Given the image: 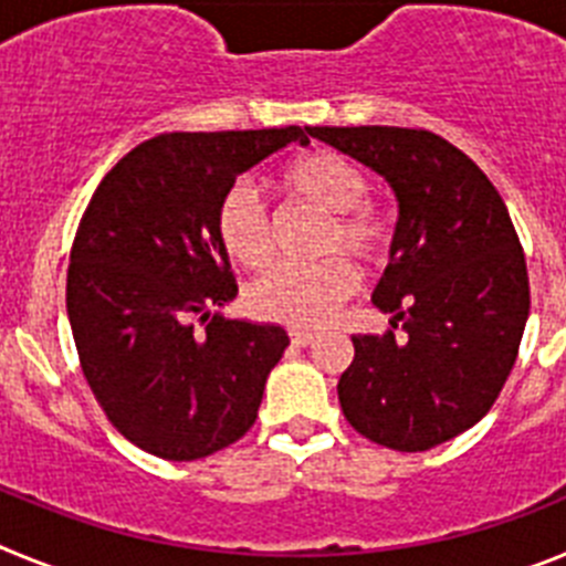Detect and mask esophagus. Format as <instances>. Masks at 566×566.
Wrapping results in <instances>:
<instances>
[{
	"label": "esophagus",
	"instance_id": "1",
	"mask_svg": "<svg viewBox=\"0 0 566 566\" xmlns=\"http://www.w3.org/2000/svg\"><path fill=\"white\" fill-rule=\"evenodd\" d=\"M289 337H292V343L300 345V348H306V345L314 343V332H306V328H292Z\"/></svg>",
	"mask_w": 566,
	"mask_h": 566
}]
</instances>
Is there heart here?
<instances>
[{"instance_id": "heart-1", "label": "heart", "mask_w": 566, "mask_h": 566, "mask_svg": "<svg viewBox=\"0 0 566 566\" xmlns=\"http://www.w3.org/2000/svg\"><path fill=\"white\" fill-rule=\"evenodd\" d=\"M280 187L292 198L332 214L323 252H348L363 266H382L394 249V218L368 198V172L348 155L312 149L280 169ZM214 229L223 249L247 269L269 266L274 258V227L266 207L249 184H234L214 209ZM359 286L348 258L319 263H280L249 289V308L258 317L286 326H319Z\"/></svg>"}]
</instances>
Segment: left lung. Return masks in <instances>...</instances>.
<instances>
[{
	"label": "left lung",
	"mask_w": 566,
	"mask_h": 566,
	"mask_svg": "<svg viewBox=\"0 0 566 566\" xmlns=\"http://www.w3.org/2000/svg\"><path fill=\"white\" fill-rule=\"evenodd\" d=\"M391 184V263L374 303L385 334L352 337L339 377L345 419L391 451L437 448L473 428L502 394L530 314L524 249L499 189L431 129L308 127Z\"/></svg>",
	"instance_id": "8db88e82"
}]
</instances>
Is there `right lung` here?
Masks as SVG:
<instances>
[{"label": "right lung", "instance_id": "right-lung-1", "mask_svg": "<svg viewBox=\"0 0 566 566\" xmlns=\"http://www.w3.org/2000/svg\"><path fill=\"white\" fill-rule=\"evenodd\" d=\"M308 129L164 133L90 198L67 266V314L90 391L115 431L192 462L238 442L289 345L280 326L212 314L238 294L214 209L238 175Z\"/></svg>", "mask_w": 566, "mask_h": 566}]
</instances>
